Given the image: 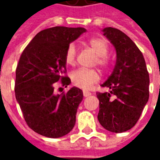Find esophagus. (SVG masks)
<instances>
[{"mask_svg": "<svg viewBox=\"0 0 160 160\" xmlns=\"http://www.w3.org/2000/svg\"><path fill=\"white\" fill-rule=\"evenodd\" d=\"M91 92H87V91H84L83 92V96L85 98H87V97H89L91 95Z\"/></svg>", "mask_w": 160, "mask_h": 160, "instance_id": "esophagus-1", "label": "esophagus"}]
</instances>
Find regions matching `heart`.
Segmentation results:
<instances>
[{
	"label": "heart",
	"mask_w": 160,
	"mask_h": 160,
	"mask_svg": "<svg viewBox=\"0 0 160 160\" xmlns=\"http://www.w3.org/2000/svg\"><path fill=\"white\" fill-rule=\"evenodd\" d=\"M88 45L92 50L97 55V59H95V64L99 66L103 70H106L110 66V59L107 54L109 51L108 42L100 38H93L88 40ZM77 49L73 42L69 43L67 47L64 54V60L68 65H73L76 62ZM72 83L75 87L87 89L92 85L97 83L99 80V74L97 70L87 69V68H78L73 71L71 74Z\"/></svg>",
	"instance_id": "heart-1"
}]
</instances>
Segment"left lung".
Listing matches in <instances>:
<instances>
[{"instance_id":"1","label":"left lung","mask_w":160,"mask_h":160,"mask_svg":"<svg viewBox=\"0 0 160 160\" xmlns=\"http://www.w3.org/2000/svg\"><path fill=\"white\" fill-rule=\"evenodd\" d=\"M114 45L117 62L113 72L101 87L110 92H97L98 122L107 130L122 133L136 124L149 98V73L144 56L128 37L113 27L103 30Z\"/></svg>"}]
</instances>
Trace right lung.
I'll return each instance as SVG.
<instances>
[{
    "mask_svg": "<svg viewBox=\"0 0 160 160\" xmlns=\"http://www.w3.org/2000/svg\"><path fill=\"white\" fill-rule=\"evenodd\" d=\"M85 28L56 26L42 30L23 50L16 68L14 92L25 121L33 131L49 138H59L73 129L77 109L83 98L78 87L55 94L61 81L68 87L64 54L68 45Z\"/></svg>",
    "mask_w": 160,
    "mask_h": 160,
    "instance_id": "right-lung-1",
    "label": "right lung"
}]
</instances>
